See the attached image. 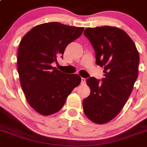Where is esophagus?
<instances>
[{
    "label": "esophagus",
    "mask_w": 147,
    "mask_h": 147,
    "mask_svg": "<svg viewBox=\"0 0 147 147\" xmlns=\"http://www.w3.org/2000/svg\"><path fill=\"white\" fill-rule=\"evenodd\" d=\"M86 78H81V84L82 85L86 84Z\"/></svg>",
    "instance_id": "obj_1"
}]
</instances>
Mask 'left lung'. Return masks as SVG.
<instances>
[{"instance_id": "1", "label": "left lung", "mask_w": 147, "mask_h": 147, "mask_svg": "<svg viewBox=\"0 0 147 147\" xmlns=\"http://www.w3.org/2000/svg\"><path fill=\"white\" fill-rule=\"evenodd\" d=\"M83 34L94 48L96 64L104 67L105 73L102 83L93 77L86 80L90 94L83 99V111L93 123L105 124L120 113L131 94L139 54L129 35L118 27H88Z\"/></svg>"}]
</instances>
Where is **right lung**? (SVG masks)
Listing matches in <instances>:
<instances>
[{
  "instance_id": "add662e5",
  "label": "right lung",
  "mask_w": 147,
  "mask_h": 147,
  "mask_svg": "<svg viewBox=\"0 0 147 147\" xmlns=\"http://www.w3.org/2000/svg\"><path fill=\"white\" fill-rule=\"evenodd\" d=\"M83 30L59 22L44 23L31 29L20 41L17 69L21 87L29 105L40 115L59 112L80 85L79 75L63 73L51 64Z\"/></svg>"
}]
</instances>
